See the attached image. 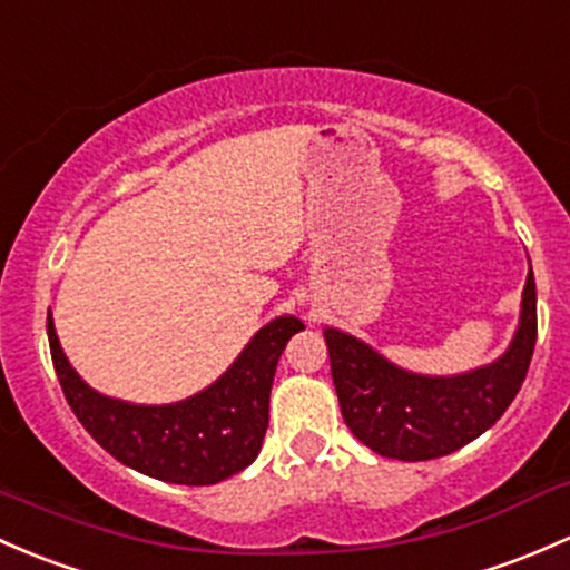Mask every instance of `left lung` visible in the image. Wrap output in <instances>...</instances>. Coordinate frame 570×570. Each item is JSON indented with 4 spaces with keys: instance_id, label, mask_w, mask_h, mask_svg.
Returning <instances> with one entry per match:
<instances>
[{
    "instance_id": "8db88e82",
    "label": "left lung",
    "mask_w": 570,
    "mask_h": 570,
    "mask_svg": "<svg viewBox=\"0 0 570 570\" xmlns=\"http://www.w3.org/2000/svg\"><path fill=\"white\" fill-rule=\"evenodd\" d=\"M535 277L522 291L511 345L492 364L462 375H419L340 328H323L342 419L366 449L402 462H424L483 434L522 389L535 347Z\"/></svg>"
}]
</instances>
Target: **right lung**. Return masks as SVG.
<instances>
[{
    "label": "right lung",
    "mask_w": 570,
    "mask_h": 570,
    "mask_svg": "<svg viewBox=\"0 0 570 570\" xmlns=\"http://www.w3.org/2000/svg\"><path fill=\"white\" fill-rule=\"evenodd\" d=\"M302 328L298 317H274L204 391L170 405H136L100 394L72 370L48 312L53 370L83 430L127 468L185 487L219 483L255 462L268 426L277 361Z\"/></svg>",
    "instance_id": "add662e5"
}]
</instances>
